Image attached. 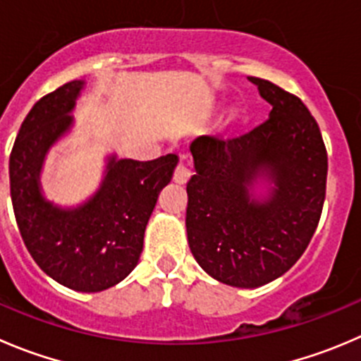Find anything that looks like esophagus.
Segmentation results:
<instances>
[{
  "instance_id": "34e87169",
  "label": "esophagus",
  "mask_w": 361,
  "mask_h": 361,
  "mask_svg": "<svg viewBox=\"0 0 361 361\" xmlns=\"http://www.w3.org/2000/svg\"><path fill=\"white\" fill-rule=\"evenodd\" d=\"M190 167L187 166V164L185 162H180L176 166V169H174V181H176V183H187L188 181V178H190Z\"/></svg>"
}]
</instances>
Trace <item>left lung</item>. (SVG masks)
Segmentation results:
<instances>
[{"mask_svg": "<svg viewBox=\"0 0 361 361\" xmlns=\"http://www.w3.org/2000/svg\"><path fill=\"white\" fill-rule=\"evenodd\" d=\"M269 116L231 137L192 141L187 183L188 247L206 274L234 288H259L284 275L314 236L328 155L317 121L298 97L248 77ZM255 184H264L261 200Z\"/></svg>", "mask_w": 361, "mask_h": 361, "instance_id": "1", "label": "left lung"}]
</instances>
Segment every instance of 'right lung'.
<instances>
[{"instance_id":"right-lung-1","label":"right lung","mask_w":361,"mask_h":361,"mask_svg":"<svg viewBox=\"0 0 361 361\" xmlns=\"http://www.w3.org/2000/svg\"><path fill=\"white\" fill-rule=\"evenodd\" d=\"M84 80H70L42 97L24 118L10 153V195L20 236L31 257L65 288L99 293L137 266L146 224L178 157L155 160L107 157L100 188L82 204L61 208L42 194L40 171L51 146L73 125Z\"/></svg>"}]
</instances>
